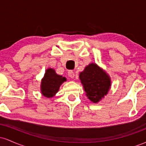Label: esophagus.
<instances>
[{"mask_svg":"<svg viewBox=\"0 0 146 146\" xmlns=\"http://www.w3.org/2000/svg\"><path fill=\"white\" fill-rule=\"evenodd\" d=\"M68 77H70L71 78H73L75 77V73L73 71H71V70H70V71H68Z\"/></svg>","mask_w":146,"mask_h":146,"instance_id":"esophagus-1","label":"esophagus"}]
</instances>
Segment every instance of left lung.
Listing matches in <instances>:
<instances>
[{"instance_id":"8db88e82","label":"left lung","mask_w":146,"mask_h":146,"mask_svg":"<svg viewBox=\"0 0 146 146\" xmlns=\"http://www.w3.org/2000/svg\"><path fill=\"white\" fill-rule=\"evenodd\" d=\"M80 79L88 99L97 103L108 93L110 86L109 76L96 64H90L80 73Z\"/></svg>"}]
</instances>
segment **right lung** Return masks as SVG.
<instances>
[{
	"instance_id": "right-lung-1",
	"label": "right lung",
	"mask_w": 146,
	"mask_h": 146,
	"mask_svg": "<svg viewBox=\"0 0 146 146\" xmlns=\"http://www.w3.org/2000/svg\"><path fill=\"white\" fill-rule=\"evenodd\" d=\"M66 80V78L56 74L52 68H48L46 71L44 78L42 80V94L47 98H52L58 93L60 85Z\"/></svg>"
}]
</instances>
